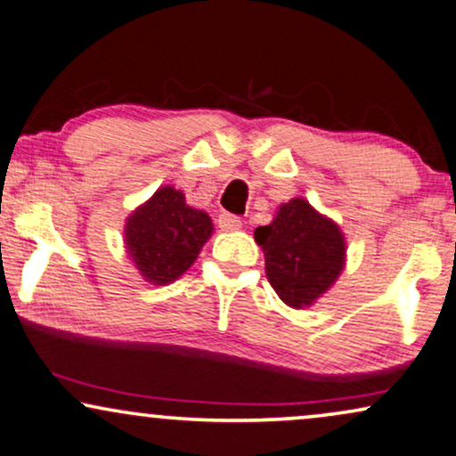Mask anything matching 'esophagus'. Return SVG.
I'll use <instances>...</instances> for the list:
<instances>
[{
	"instance_id": "34e87169",
	"label": "esophagus",
	"mask_w": 456,
	"mask_h": 456,
	"mask_svg": "<svg viewBox=\"0 0 456 456\" xmlns=\"http://www.w3.org/2000/svg\"><path fill=\"white\" fill-rule=\"evenodd\" d=\"M218 227H221L223 232H235V229L241 227V221L240 216L229 215V212H221V215H218Z\"/></svg>"
}]
</instances>
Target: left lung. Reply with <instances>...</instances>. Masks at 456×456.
I'll list each match as a JSON object with an SVG mask.
<instances>
[{
	"mask_svg": "<svg viewBox=\"0 0 456 456\" xmlns=\"http://www.w3.org/2000/svg\"><path fill=\"white\" fill-rule=\"evenodd\" d=\"M269 284L288 307L314 305L345 267V238L338 224L320 215L307 200L281 204L273 221L256 227Z\"/></svg>",
	"mask_w": 456,
	"mask_h": 456,
	"instance_id": "8db88e82",
	"label": "left lung"
}]
</instances>
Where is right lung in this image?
Returning <instances> with one entry per match:
<instances>
[{"mask_svg": "<svg viewBox=\"0 0 456 456\" xmlns=\"http://www.w3.org/2000/svg\"><path fill=\"white\" fill-rule=\"evenodd\" d=\"M212 229L210 216L187 206L185 193L161 187L126 218V250L142 278L166 286L191 267Z\"/></svg>", "mask_w": 456, "mask_h": 456, "instance_id": "right-lung-1", "label": "right lung"}]
</instances>
